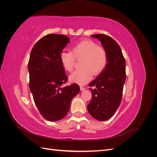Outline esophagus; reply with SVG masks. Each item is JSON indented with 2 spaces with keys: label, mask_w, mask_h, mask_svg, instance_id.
I'll list each match as a JSON object with an SVG mask.
<instances>
[{
  "label": "esophagus",
  "mask_w": 157,
  "mask_h": 157,
  "mask_svg": "<svg viewBox=\"0 0 157 157\" xmlns=\"http://www.w3.org/2000/svg\"><path fill=\"white\" fill-rule=\"evenodd\" d=\"M80 90H81V91H83V90H85V88L83 87V86H80Z\"/></svg>",
  "instance_id": "34e87169"
}]
</instances>
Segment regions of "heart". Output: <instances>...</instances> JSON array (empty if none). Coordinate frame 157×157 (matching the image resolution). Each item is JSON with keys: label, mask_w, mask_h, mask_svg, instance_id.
Listing matches in <instances>:
<instances>
[{"label": "heart", "mask_w": 157, "mask_h": 157, "mask_svg": "<svg viewBox=\"0 0 157 157\" xmlns=\"http://www.w3.org/2000/svg\"><path fill=\"white\" fill-rule=\"evenodd\" d=\"M77 59L80 61V69L70 75L71 81L84 84L95 76L100 74L107 63L106 50L91 40H84L71 47V52H61L60 62L65 70L71 72L73 70Z\"/></svg>", "instance_id": "heart-1"}]
</instances>
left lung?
<instances>
[{"label":"left lung","instance_id":"left-lung-1","mask_svg":"<svg viewBox=\"0 0 157 157\" xmlns=\"http://www.w3.org/2000/svg\"><path fill=\"white\" fill-rule=\"evenodd\" d=\"M101 41L107 54L106 67L98 77L89 84L92 94L88 111L96 120L103 121L111 118L122 100L126 80V61L117 42L108 35H92Z\"/></svg>","mask_w":157,"mask_h":157}]
</instances>
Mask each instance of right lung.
<instances>
[{"label":"right lung","instance_id":"1","mask_svg":"<svg viewBox=\"0 0 157 157\" xmlns=\"http://www.w3.org/2000/svg\"><path fill=\"white\" fill-rule=\"evenodd\" d=\"M69 40L63 35L49 34L38 40L31 52L29 88L38 110L49 121H59L67 115L71 100L80 92L76 83L61 88L68 77L59 54Z\"/></svg>","mask_w":157,"mask_h":157}]
</instances>
